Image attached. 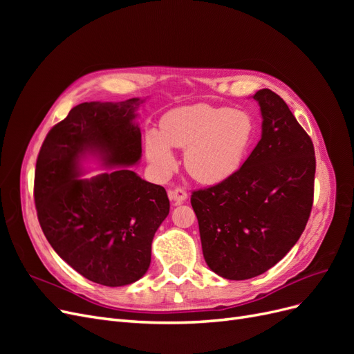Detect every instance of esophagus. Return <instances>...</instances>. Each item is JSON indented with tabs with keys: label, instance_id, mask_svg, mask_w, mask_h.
I'll return each mask as SVG.
<instances>
[{
	"label": "esophagus",
	"instance_id": "obj_1",
	"mask_svg": "<svg viewBox=\"0 0 354 354\" xmlns=\"http://www.w3.org/2000/svg\"><path fill=\"white\" fill-rule=\"evenodd\" d=\"M168 198L171 201H174L176 203H181L187 199V192L181 187H176V189H169L168 190Z\"/></svg>",
	"mask_w": 354,
	"mask_h": 354
}]
</instances>
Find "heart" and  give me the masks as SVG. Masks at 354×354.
<instances>
[{
    "mask_svg": "<svg viewBox=\"0 0 354 354\" xmlns=\"http://www.w3.org/2000/svg\"><path fill=\"white\" fill-rule=\"evenodd\" d=\"M252 116L239 109L192 104L169 111L159 122V133L146 134L147 160L159 176L176 168L171 147L185 149L187 173L201 183L227 180L241 168L254 138Z\"/></svg>",
    "mask_w": 354,
    "mask_h": 354,
    "instance_id": "1",
    "label": "heart"
}]
</instances>
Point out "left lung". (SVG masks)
Instances as JSON below:
<instances>
[{
	"label": "left lung",
	"mask_w": 354,
	"mask_h": 354,
	"mask_svg": "<svg viewBox=\"0 0 354 354\" xmlns=\"http://www.w3.org/2000/svg\"><path fill=\"white\" fill-rule=\"evenodd\" d=\"M252 99L263 118L260 142L232 177L190 198L203 259L230 281L251 279L279 263L301 236L313 205L312 138L272 90Z\"/></svg>",
	"instance_id": "8db88e82"
}]
</instances>
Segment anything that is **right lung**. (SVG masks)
Instances as JSON below:
<instances>
[{
    "label": "right lung",
    "mask_w": 354,
    "mask_h": 354,
    "mask_svg": "<svg viewBox=\"0 0 354 354\" xmlns=\"http://www.w3.org/2000/svg\"><path fill=\"white\" fill-rule=\"evenodd\" d=\"M145 100L75 106L51 128L37 159L34 196L42 232L73 270L104 286L145 276L155 232L169 212L165 189L128 168L142 158L136 111ZM87 157L109 171L82 179Z\"/></svg>",
    "instance_id": "obj_1"
}]
</instances>
